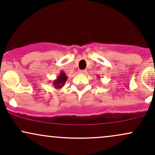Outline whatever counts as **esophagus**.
I'll return each instance as SVG.
<instances>
[{
	"mask_svg": "<svg viewBox=\"0 0 155 155\" xmlns=\"http://www.w3.org/2000/svg\"><path fill=\"white\" fill-rule=\"evenodd\" d=\"M79 74H85L87 73V71H85V70H81V71H79Z\"/></svg>",
	"mask_w": 155,
	"mask_h": 155,
	"instance_id": "obj_1",
	"label": "esophagus"
}]
</instances>
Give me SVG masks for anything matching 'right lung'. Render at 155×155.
<instances>
[{"label":"right lung","mask_w":155,"mask_h":155,"mask_svg":"<svg viewBox=\"0 0 155 155\" xmlns=\"http://www.w3.org/2000/svg\"><path fill=\"white\" fill-rule=\"evenodd\" d=\"M68 76L65 74V73L61 71L59 75L57 77V79L52 81V85L54 86V89L59 90V89H61L65 85Z\"/></svg>","instance_id":"add662e5"}]
</instances>
